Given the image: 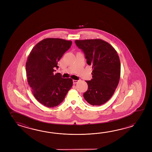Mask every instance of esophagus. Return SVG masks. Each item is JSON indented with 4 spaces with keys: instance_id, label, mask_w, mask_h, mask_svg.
I'll return each mask as SVG.
<instances>
[{
    "instance_id": "1",
    "label": "esophagus",
    "mask_w": 152,
    "mask_h": 152,
    "mask_svg": "<svg viewBox=\"0 0 152 152\" xmlns=\"http://www.w3.org/2000/svg\"><path fill=\"white\" fill-rule=\"evenodd\" d=\"M78 82V80H73V83H74V84H76V83H77Z\"/></svg>"
}]
</instances>
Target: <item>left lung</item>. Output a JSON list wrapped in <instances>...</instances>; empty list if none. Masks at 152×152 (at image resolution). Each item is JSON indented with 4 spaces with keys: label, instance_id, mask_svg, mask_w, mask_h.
<instances>
[{
    "label": "left lung",
    "instance_id": "obj_1",
    "mask_svg": "<svg viewBox=\"0 0 152 152\" xmlns=\"http://www.w3.org/2000/svg\"><path fill=\"white\" fill-rule=\"evenodd\" d=\"M86 56L87 63L92 66L91 81H86L88 90L83 94L89 104L100 106L114 94L121 76V62L117 51L107 42L101 39L75 41Z\"/></svg>",
    "mask_w": 152,
    "mask_h": 152
}]
</instances>
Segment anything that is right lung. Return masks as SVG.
<instances>
[{
    "mask_svg": "<svg viewBox=\"0 0 152 152\" xmlns=\"http://www.w3.org/2000/svg\"><path fill=\"white\" fill-rule=\"evenodd\" d=\"M71 41L46 38L38 42L27 58V81L34 97L48 107L57 106L64 100L72 86L70 78H63L60 73L54 74L58 61L70 48Z\"/></svg>",
    "mask_w": 152,
    "mask_h": 152,
    "instance_id": "1",
    "label": "right lung"
}]
</instances>
